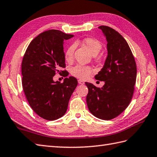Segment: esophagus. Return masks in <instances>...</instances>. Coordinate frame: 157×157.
<instances>
[{"label": "esophagus", "instance_id": "obj_1", "mask_svg": "<svg viewBox=\"0 0 157 157\" xmlns=\"http://www.w3.org/2000/svg\"><path fill=\"white\" fill-rule=\"evenodd\" d=\"M78 84H81V85H83V84H84V81L81 80V79H79V80H78Z\"/></svg>", "mask_w": 157, "mask_h": 157}]
</instances>
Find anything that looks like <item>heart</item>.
Segmentation results:
<instances>
[{
	"label": "heart",
	"mask_w": 157,
	"mask_h": 157,
	"mask_svg": "<svg viewBox=\"0 0 157 157\" xmlns=\"http://www.w3.org/2000/svg\"><path fill=\"white\" fill-rule=\"evenodd\" d=\"M84 44L86 46V48H88V51L94 56L97 55L102 48V44L101 42L94 38H88L85 39L84 40ZM75 48V45L73 44L70 45L67 49L66 50L65 53V59L67 61L70 62L72 61ZM92 72V70L91 67H90L88 66L80 65L75 66L71 70V73L72 75L82 79H85L88 78Z\"/></svg>",
	"instance_id": "obj_1"
}]
</instances>
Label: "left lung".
<instances>
[{
    "label": "left lung",
    "mask_w": 157,
    "mask_h": 157,
    "mask_svg": "<svg viewBox=\"0 0 157 157\" xmlns=\"http://www.w3.org/2000/svg\"><path fill=\"white\" fill-rule=\"evenodd\" d=\"M101 29L107 44V56L101 71L95 75L104 86L97 88L86 82L88 88L86 102L89 111L102 120L115 118L128 107L134 94L137 75L135 59L124 38L108 26Z\"/></svg>",
    "instance_id": "left-lung-1"
}]
</instances>
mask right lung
<instances>
[{"mask_svg": "<svg viewBox=\"0 0 157 157\" xmlns=\"http://www.w3.org/2000/svg\"><path fill=\"white\" fill-rule=\"evenodd\" d=\"M73 37L57 29L40 34L29 44L21 64L22 86L28 101L40 117L54 121L65 114L78 80L70 76L63 83L53 77L65 67L64 40ZM65 71H62V73Z\"/></svg>", "mask_w": 157, "mask_h": 157, "instance_id": "1", "label": "right lung"}]
</instances>
